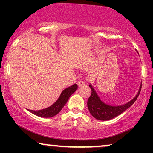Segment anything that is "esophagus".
<instances>
[{
    "label": "esophagus",
    "instance_id": "1",
    "mask_svg": "<svg viewBox=\"0 0 153 153\" xmlns=\"http://www.w3.org/2000/svg\"><path fill=\"white\" fill-rule=\"evenodd\" d=\"M85 82L83 81V80H78V85L79 87H81V86H83L84 85H85Z\"/></svg>",
    "mask_w": 153,
    "mask_h": 153
}]
</instances>
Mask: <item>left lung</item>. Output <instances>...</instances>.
<instances>
[{
  "label": "left lung",
  "mask_w": 153,
  "mask_h": 153,
  "mask_svg": "<svg viewBox=\"0 0 153 153\" xmlns=\"http://www.w3.org/2000/svg\"><path fill=\"white\" fill-rule=\"evenodd\" d=\"M89 87L91 89V95L88 99L87 105L91 114L99 120L106 121L121 114L135 102L140 95L142 85L140 87L137 94L134 99L126 104L123 105H114L106 102L96 93L91 84L89 85Z\"/></svg>",
  "instance_id": "1"
}]
</instances>
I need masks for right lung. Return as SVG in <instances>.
Here are the masks:
<instances>
[{"instance_id":"right-lung-1","label":"right lung","mask_w":153,"mask_h":153,"mask_svg":"<svg viewBox=\"0 0 153 153\" xmlns=\"http://www.w3.org/2000/svg\"><path fill=\"white\" fill-rule=\"evenodd\" d=\"M78 89V85L74 84L72 86L67 88L65 90L62 91L61 93L60 96L58 98V99L54 102L52 106H50L48 108H45V109L38 110V111H33L29 110V111L31 112L34 114L40 117H45V118H50V117H54L62 110V108L66 104L67 101L69 99L70 96H71L75 91Z\"/></svg>"}]
</instances>
